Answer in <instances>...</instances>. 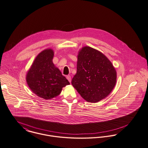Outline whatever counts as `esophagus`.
<instances>
[{"instance_id": "1", "label": "esophagus", "mask_w": 148, "mask_h": 148, "mask_svg": "<svg viewBox=\"0 0 148 148\" xmlns=\"http://www.w3.org/2000/svg\"><path fill=\"white\" fill-rule=\"evenodd\" d=\"M66 78H67V79L69 82H71V77L70 75H68V76H66Z\"/></svg>"}]
</instances>
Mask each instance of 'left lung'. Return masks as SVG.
<instances>
[{
  "mask_svg": "<svg viewBox=\"0 0 148 148\" xmlns=\"http://www.w3.org/2000/svg\"><path fill=\"white\" fill-rule=\"evenodd\" d=\"M78 54L77 72L72 85L87 102H99L115 86L116 70L104 54L93 48L83 47Z\"/></svg>",
  "mask_w": 148,
  "mask_h": 148,
  "instance_id": "obj_1",
  "label": "left lung"
}]
</instances>
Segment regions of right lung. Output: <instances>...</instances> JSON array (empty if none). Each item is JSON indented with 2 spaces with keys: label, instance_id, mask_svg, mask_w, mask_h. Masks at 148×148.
<instances>
[{
  "label": "right lung",
  "instance_id": "right-lung-1",
  "mask_svg": "<svg viewBox=\"0 0 148 148\" xmlns=\"http://www.w3.org/2000/svg\"><path fill=\"white\" fill-rule=\"evenodd\" d=\"M54 51L44 50L34 59L27 71V84L31 90L45 99L59 95L62 88L70 83L53 62Z\"/></svg>",
  "mask_w": 148,
  "mask_h": 148
}]
</instances>
